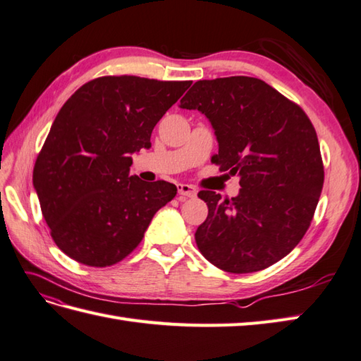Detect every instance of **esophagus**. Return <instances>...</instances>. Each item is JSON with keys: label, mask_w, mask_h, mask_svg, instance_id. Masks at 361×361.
<instances>
[{"label": "esophagus", "mask_w": 361, "mask_h": 361, "mask_svg": "<svg viewBox=\"0 0 361 361\" xmlns=\"http://www.w3.org/2000/svg\"><path fill=\"white\" fill-rule=\"evenodd\" d=\"M178 193L180 195V199H185V197H196L197 191L195 187L188 185V183H179Z\"/></svg>", "instance_id": "esophagus-1"}]
</instances>
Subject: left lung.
<instances>
[{
  "instance_id": "left-lung-1",
  "label": "left lung",
  "mask_w": 361,
  "mask_h": 361,
  "mask_svg": "<svg viewBox=\"0 0 361 361\" xmlns=\"http://www.w3.org/2000/svg\"><path fill=\"white\" fill-rule=\"evenodd\" d=\"M210 120L219 143L212 162L238 174L239 195L199 191L208 216L197 248L213 266L252 274L283 259L306 235L324 182L319 143L307 114L253 77L199 80L180 100Z\"/></svg>"
}]
</instances>
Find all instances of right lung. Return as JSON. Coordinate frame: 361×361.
Masks as SVG:
<instances>
[{"label": "right lung", "mask_w": 361, "mask_h": 361, "mask_svg": "<svg viewBox=\"0 0 361 361\" xmlns=\"http://www.w3.org/2000/svg\"><path fill=\"white\" fill-rule=\"evenodd\" d=\"M193 82L135 75L94 78L59 111L34 166V187L54 243L69 258L108 267L142 241L170 182L130 176L131 154Z\"/></svg>", "instance_id": "right-lung-1"}]
</instances>
